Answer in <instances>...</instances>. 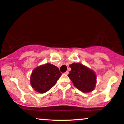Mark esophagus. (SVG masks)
I'll return each instance as SVG.
<instances>
[{
  "label": "esophagus",
  "mask_w": 124,
  "mask_h": 124,
  "mask_svg": "<svg viewBox=\"0 0 124 124\" xmlns=\"http://www.w3.org/2000/svg\"><path fill=\"white\" fill-rule=\"evenodd\" d=\"M64 74H65V75H68V74H69V71H66V72L64 73Z\"/></svg>",
  "instance_id": "34e87169"
}]
</instances>
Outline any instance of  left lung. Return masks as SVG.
Segmentation results:
<instances>
[{
    "label": "left lung",
    "mask_w": 124,
    "mask_h": 124,
    "mask_svg": "<svg viewBox=\"0 0 124 124\" xmlns=\"http://www.w3.org/2000/svg\"><path fill=\"white\" fill-rule=\"evenodd\" d=\"M69 67L71 70L68 77L76 88L83 93H89L94 90L97 78L94 71L81 63L74 62Z\"/></svg>",
    "instance_id": "obj_1"
}]
</instances>
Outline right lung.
I'll list each match as a JSON object with an SVG mask.
<instances>
[{
  "instance_id": "obj_1",
  "label": "right lung",
  "mask_w": 124,
  "mask_h": 124,
  "mask_svg": "<svg viewBox=\"0 0 124 124\" xmlns=\"http://www.w3.org/2000/svg\"><path fill=\"white\" fill-rule=\"evenodd\" d=\"M62 76L57 67L50 63L41 65L33 70L30 84L36 91L42 94L53 88Z\"/></svg>"
}]
</instances>
